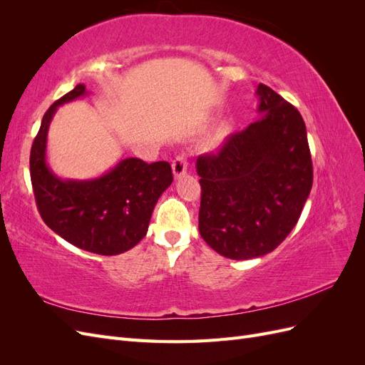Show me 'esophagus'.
Segmentation results:
<instances>
[{
	"instance_id": "obj_1",
	"label": "esophagus",
	"mask_w": 365,
	"mask_h": 365,
	"mask_svg": "<svg viewBox=\"0 0 365 365\" xmlns=\"http://www.w3.org/2000/svg\"><path fill=\"white\" fill-rule=\"evenodd\" d=\"M172 172H173V178L180 180L181 176L187 173V160L184 157H176L172 163Z\"/></svg>"
}]
</instances>
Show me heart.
<instances>
[{"instance_id": "b5f03b06", "label": "heart", "mask_w": 365, "mask_h": 365, "mask_svg": "<svg viewBox=\"0 0 365 365\" xmlns=\"http://www.w3.org/2000/svg\"><path fill=\"white\" fill-rule=\"evenodd\" d=\"M228 135H230V125L222 123L216 130V135H215V140H213L215 145H220V143H222Z\"/></svg>"}]
</instances>
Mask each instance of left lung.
<instances>
[{
	"mask_svg": "<svg viewBox=\"0 0 365 365\" xmlns=\"http://www.w3.org/2000/svg\"><path fill=\"white\" fill-rule=\"evenodd\" d=\"M260 117L231 135L217 155L196 160L200 233L220 256L262 257L298 222L312 189V160L302 114L259 83Z\"/></svg>",
	"mask_w": 365,
	"mask_h": 365,
	"instance_id": "8db88e82",
	"label": "left lung"
}]
</instances>
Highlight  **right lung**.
I'll list each match as a JSON object with an SVG mask.
<instances>
[{
    "mask_svg": "<svg viewBox=\"0 0 365 365\" xmlns=\"http://www.w3.org/2000/svg\"><path fill=\"white\" fill-rule=\"evenodd\" d=\"M83 83L54 102L43 114L30 152V178L41 217L71 245L102 256H115L146 236L150 216L172 184L170 164L120 160L91 180L61 178L47 161L50 123L58 108L86 96Z\"/></svg>",
    "mask_w": 365,
    "mask_h": 365,
    "instance_id": "add662e5",
    "label": "right lung"
}]
</instances>
